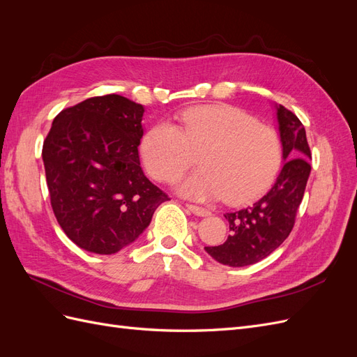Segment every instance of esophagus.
Masks as SVG:
<instances>
[{
  "label": "esophagus",
  "mask_w": 357,
  "mask_h": 357,
  "mask_svg": "<svg viewBox=\"0 0 357 357\" xmlns=\"http://www.w3.org/2000/svg\"><path fill=\"white\" fill-rule=\"evenodd\" d=\"M186 207L189 211H192L195 215H199V218H207L211 213L208 210H205L202 207H198V205H192V204H186Z\"/></svg>",
  "instance_id": "esophagus-1"
}]
</instances>
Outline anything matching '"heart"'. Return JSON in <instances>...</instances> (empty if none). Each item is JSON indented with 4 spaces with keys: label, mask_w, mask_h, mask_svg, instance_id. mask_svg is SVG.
Instances as JSON below:
<instances>
[{
    "label": "heart",
    "mask_w": 357,
    "mask_h": 357,
    "mask_svg": "<svg viewBox=\"0 0 357 357\" xmlns=\"http://www.w3.org/2000/svg\"><path fill=\"white\" fill-rule=\"evenodd\" d=\"M195 155L201 168L176 183L180 195L241 204L273 185L283 147L274 128L228 104L190 107L178 114V126L158 122L139 143L146 171L159 181L177 178Z\"/></svg>",
    "instance_id": "b5f03b06"
}]
</instances>
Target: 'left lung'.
Listing matches in <instances>:
<instances>
[{
	"label": "left lung",
	"instance_id": "8db88e82",
	"mask_svg": "<svg viewBox=\"0 0 357 357\" xmlns=\"http://www.w3.org/2000/svg\"><path fill=\"white\" fill-rule=\"evenodd\" d=\"M274 107L284 164L265 195L238 211L225 214L231 231L228 240L220 245L204 247L222 265L247 266L271 255L294 228L304 197L311 171L305 128L283 105Z\"/></svg>",
	"mask_w": 357,
	"mask_h": 357
}]
</instances>
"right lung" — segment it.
Returning <instances> with one entry per match:
<instances>
[{"instance_id":"add662e5","label":"right lung","mask_w":357,"mask_h":357,"mask_svg":"<svg viewBox=\"0 0 357 357\" xmlns=\"http://www.w3.org/2000/svg\"><path fill=\"white\" fill-rule=\"evenodd\" d=\"M144 107L121 95L62 110L43 144L50 204L68 238L113 255L134 243L169 198L139 165Z\"/></svg>"}]
</instances>
